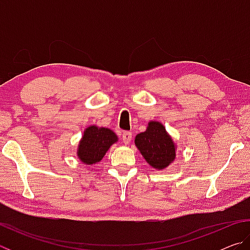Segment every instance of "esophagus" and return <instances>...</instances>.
<instances>
[{
	"label": "esophagus",
	"instance_id": "1",
	"mask_svg": "<svg viewBox=\"0 0 250 250\" xmlns=\"http://www.w3.org/2000/svg\"><path fill=\"white\" fill-rule=\"evenodd\" d=\"M122 140H124L125 145L130 143L131 140H132V132H130V131H125V132L122 133Z\"/></svg>",
	"mask_w": 250,
	"mask_h": 250
}]
</instances>
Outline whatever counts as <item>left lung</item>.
<instances>
[{"instance_id": "obj_1", "label": "left lung", "mask_w": 250, "mask_h": 250, "mask_svg": "<svg viewBox=\"0 0 250 250\" xmlns=\"http://www.w3.org/2000/svg\"><path fill=\"white\" fill-rule=\"evenodd\" d=\"M135 146L152 167L163 170L175 159V146L166 131V126L156 121H150L145 132L135 137Z\"/></svg>"}]
</instances>
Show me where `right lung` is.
Returning <instances> with one entry per match:
<instances>
[{
    "instance_id": "1",
    "label": "right lung",
    "mask_w": 250,
    "mask_h": 250,
    "mask_svg": "<svg viewBox=\"0 0 250 250\" xmlns=\"http://www.w3.org/2000/svg\"><path fill=\"white\" fill-rule=\"evenodd\" d=\"M117 141V135L110 129L96 125L88 126L78 146V158L88 166L99 162L109 147Z\"/></svg>"
}]
</instances>
